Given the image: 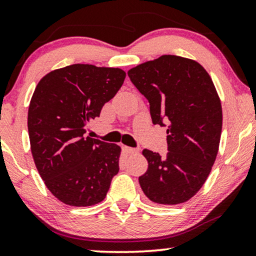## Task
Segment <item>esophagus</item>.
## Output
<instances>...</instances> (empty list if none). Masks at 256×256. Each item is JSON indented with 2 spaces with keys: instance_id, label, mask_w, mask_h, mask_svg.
Returning <instances> with one entry per match:
<instances>
[{
  "instance_id": "1",
  "label": "esophagus",
  "mask_w": 256,
  "mask_h": 256,
  "mask_svg": "<svg viewBox=\"0 0 256 256\" xmlns=\"http://www.w3.org/2000/svg\"><path fill=\"white\" fill-rule=\"evenodd\" d=\"M124 150L128 154H136V153H138V150L133 148V147H128V146H124Z\"/></svg>"
}]
</instances>
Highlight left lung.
<instances>
[{"mask_svg":"<svg viewBox=\"0 0 256 256\" xmlns=\"http://www.w3.org/2000/svg\"><path fill=\"white\" fill-rule=\"evenodd\" d=\"M128 75L148 100L153 124L168 126L167 156L142 150L148 168L140 186L154 203H184L206 181L219 148L222 111L212 78L197 61L170 54L140 64Z\"/></svg>","mask_w":256,"mask_h":256,"instance_id":"obj_1","label":"left lung"}]
</instances>
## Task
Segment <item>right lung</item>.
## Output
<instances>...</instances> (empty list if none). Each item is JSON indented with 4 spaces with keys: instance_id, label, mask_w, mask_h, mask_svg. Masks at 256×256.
Segmentation results:
<instances>
[{
    "instance_id": "add662e5",
    "label": "right lung",
    "mask_w": 256,
    "mask_h": 256,
    "mask_svg": "<svg viewBox=\"0 0 256 256\" xmlns=\"http://www.w3.org/2000/svg\"><path fill=\"white\" fill-rule=\"evenodd\" d=\"M125 76L120 68L75 64L50 72L34 89L28 112L31 153L45 186L64 204L102 202L120 170V147L84 133Z\"/></svg>"
}]
</instances>
